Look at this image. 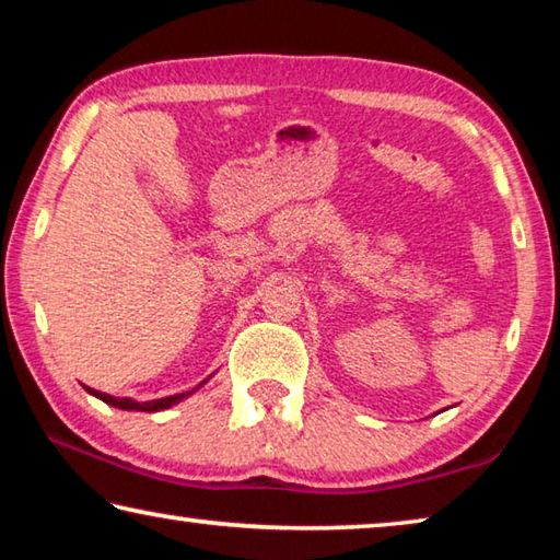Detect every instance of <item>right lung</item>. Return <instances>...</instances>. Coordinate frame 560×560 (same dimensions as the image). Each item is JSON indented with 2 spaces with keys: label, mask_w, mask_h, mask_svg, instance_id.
Segmentation results:
<instances>
[{
  "label": "right lung",
  "mask_w": 560,
  "mask_h": 560,
  "mask_svg": "<svg viewBox=\"0 0 560 560\" xmlns=\"http://www.w3.org/2000/svg\"><path fill=\"white\" fill-rule=\"evenodd\" d=\"M207 381H210V377H207ZM207 381H202L200 385L192 387V390H187V393L167 395V397H160V400H145V402L132 400V397H113V395H108V393L93 390V387H89V385H83V387H86L89 395L98 397V400H103V402L110 405V407H118V410H128V412H130V410H136V412H160V410H167V407H173V405H177V402H183L185 397H189L192 393L200 390V387H202Z\"/></svg>",
  "instance_id": "right-lung-1"
}]
</instances>
